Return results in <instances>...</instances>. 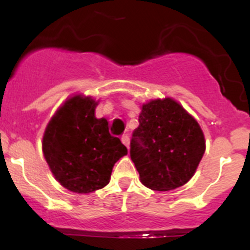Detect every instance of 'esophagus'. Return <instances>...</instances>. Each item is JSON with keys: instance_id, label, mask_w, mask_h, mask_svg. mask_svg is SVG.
I'll use <instances>...</instances> for the list:
<instances>
[{"instance_id": "1", "label": "esophagus", "mask_w": 250, "mask_h": 250, "mask_svg": "<svg viewBox=\"0 0 250 250\" xmlns=\"http://www.w3.org/2000/svg\"><path fill=\"white\" fill-rule=\"evenodd\" d=\"M121 140H122V143L125 144V146H127V148H129V137H128L127 134L122 135V138H121Z\"/></svg>"}]
</instances>
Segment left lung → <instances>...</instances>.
I'll return each mask as SVG.
<instances>
[{"label": "left lung", "instance_id": "obj_1", "mask_svg": "<svg viewBox=\"0 0 250 250\" xmlns=\"http://www.w3.org/2000/svg\"><path fill=\"white\" fill-rule=\"evenodd\" d=\"M204 151L200 125L176 100L165 98L143 105L139 127L130 140V158L143 185L155 191L185 185Z\"/></svg>", "mask_w": 250, "mask_h": 250}]
</instances>
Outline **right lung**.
I'll return each mask as SVG.
<instances>
[{
	"label": "right lung",
	"mask_w": 250,
	"mask_h": 250,
	"mask_svg": "<svg viewBox=\"0 0 250 250\" xmlns=\"http://www.w3.org/2000/svg\"><path fill=\"white\" fill-rule=\"evenodd\" d=\"M98 102L77 94L65 100L48 122L42 151L58 183L76 193L109 184L115 163L127 147L111 137L106 118L95 117Z\"/></svg>",
	"instance_id": "obj_1"
}]
</instances>
